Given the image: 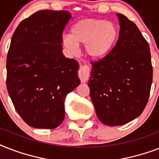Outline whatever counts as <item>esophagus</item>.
<instances>
[{"label": "esophagus", "instance_id": "1", "mask_svg": "<svg viewBox=\"0 0 159 159\" xmlns=\"http://www.w3.org/2000/svg\"><path fill=\"white\" fill-rule=\"evenodd\" d=\"M78 76L82 82H86L89 79L90 77V70L89 67H85L83 66L80 67V69L78 71Z\"/></svg>", "mask_w": 159, "mask_h": 159}]
</instances>
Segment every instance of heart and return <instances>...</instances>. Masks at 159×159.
<instances>
[{
  "instance_id": "heart-1",
  "label": "heart",
  "mask_w": 159,
  "mask_h": 159,
  "mask_svg": "<svg viewBox=\"0 0 159 159\" xmlns=\"http://www.w3.org/2000/svg\"><path fill=\"white\" fill-rule=\"evenodd\" d=\"M119 30L115 23L106 20L86 19L73 25L70 35L62 39L65 48L71 53L76 46H84V52L91 59L106 57L118 39Z\"/></svg>"
}]
</instances>
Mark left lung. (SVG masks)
I'll use <instances>...</instances> for the list:
<instances>
[{
  "label": "left lung",
  "mask_w": 159,
  "mask_h": 159,
  "mask_svg": "<svg viewBox=\"0 0 159 159\" xmlns=\"http://www.w3.org/2000/svg\"><path fill=\"white\" fill-rule=\"evenodd\" d=\"M117 16L118 40L106 57L91 62L88 81L97 117L110 126L122 125L140 116L153 82L148 43L133 21L122 14Z\"/></svg>",
  "instance_id": "left-lung-1"
}]
</instances>
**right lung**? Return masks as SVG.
<instances>
[{"instance_id": "add662e5", "label": "right lung", "mask_w": 159, "mask_h": 159, "mask_svg": "<svg viewBox=\"0 0 159 159\" xmlns=\"http://www.w3.org/2000/svg\"><path fill=\"white\" fill-rule=\"evenodd\" d=\"M67 11L43 10L21 21L6 59V87L16 111L28 125L54 129L65 116L64 100L79 85V64L62 54Z\"/></svg>"}]
</instances>
